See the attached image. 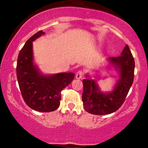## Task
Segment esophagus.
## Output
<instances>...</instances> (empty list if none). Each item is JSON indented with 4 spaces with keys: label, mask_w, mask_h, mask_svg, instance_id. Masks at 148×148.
<instances>
[{
    "label": "esophagus",
    "mask_w": 148,
    "mask_h": 148,
    "mask_svg": "<svg viewBox=\"0 0 148 148\" xmlns=\"http://www.w3.org/2000/svg\"><path fill=\"white\" fill-rule=\"evenodd\" d=\"M84 76V71L82 70L78 71L76 73V78L77 79H82Z\"/></svg>",
    "instance_id": "1"
}]
</instances>
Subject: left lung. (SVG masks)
<instances>
[{"mask_svg": "<svg viewBox=\"0 0 148 148\" xmlns=\"http://www.w3.org/2000/svg\"><path fill=\"white\" fill-rule=\"evenodd\" d=\"M108 60L120 71V79L112 92L104 94L99 90L94 80H83V105L85 110L90 114L104 115L116 111L124 103L132 86L135 60L129 46H125L120 56L109 58Z\"/></svg>", "mask_w": 148, "mask_h": 148, "instance_id": "obj_1", "label": "left lung"}]
</instances>
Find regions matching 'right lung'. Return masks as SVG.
Here are the masks:
<instances>
[{
	"mask_svg": "<svg viewBox=\"0 0 148 148\" xmlns=\"http://www.w3.org/2000/svg\"><path fill=\"white\" fill-rule=\"evenodd\" d=\"M38 32L27 40L17 58V77L20 92L25 104L42 112L56 110L60 106V92L75 77L73 73H62L50 76L40 74L33 63L32 42L44 34Z\"/></svg>",
	"mask_w": 148,
	"mask_h": 148,
	"instance_id": "obj_1",
	"label": "right lung"
}]
</instances>
